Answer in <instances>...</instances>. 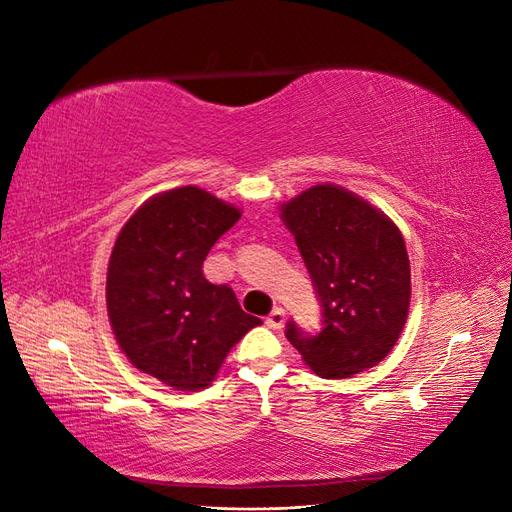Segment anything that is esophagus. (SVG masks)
Returning <instances> with one entry per match:
<instances>
[{"label":"esophagus","mask_w":512,"mask_h":512,"mask_svg":"<svg viewBox=\"0 0 512 512\" xmlns=\"http://www.w3.org/2000/svg\"><path fill=\"white\" fill-rule=\"evenodd\" d=\"M286 322V312L282 307H273V312L267 316V327L271 329H282Z\"/></svg>","instance_id":"34e87169"}]
</instances>
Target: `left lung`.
<instances>
[{
	"label": "left lung",
	"mask_w": 512,
	"mask_h": 512,
	"mask_svg": "<svg viewBox=\"0 0 512 512\" xmlns=\"http://www.w3.org/2000/svg\"><path fill=\"white\" fill-rule=\"evenodd\" d=\"M280 211L314 282L324 324L309 335L288 322V342L320 378H350L378 365L410 309V260L399 228L333 183L314 185Z\"/></svg>",
	"instance_id": "left-lung-1"
}]
</instances>
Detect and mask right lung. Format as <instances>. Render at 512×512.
Listing matches in <instances>:
<instances>
[{"label":"right lung","instance_id":"1","mask_svg":"<svg viewBox=\"0 0 512 512\" xmlns=\"http://www.w3.org/2000/svg\"><path fill=\"white\" fill-rule=\"evenodd\" d=\"M241 211L183 185L149 198L123 224L106 271V309L130 363L177 391L209 386L230 348L258 324L203 262Z\"/></svg>","mask_w":512,"mask_h":512}]
</instances>
